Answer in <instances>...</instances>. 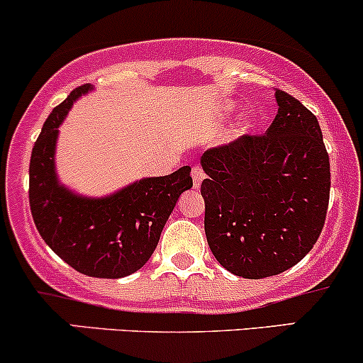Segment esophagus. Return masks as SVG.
<instances>
[{"label":"esophagus","mask_w":363,"mask_h":363,"mask_svg":"<svg viewBox=\"0 0 363 363\" xmlns=\"http://www.w3.org/2000/svg\"><path fill=\"white\" fill-rule=\"evenodd\" d=\"M191 174H193V184H194V188H200L201 181H203V179H205V170H203V167L194 165L193 169H191Z\"/></svg>","instance_id":"34e87169"}]
</instances>
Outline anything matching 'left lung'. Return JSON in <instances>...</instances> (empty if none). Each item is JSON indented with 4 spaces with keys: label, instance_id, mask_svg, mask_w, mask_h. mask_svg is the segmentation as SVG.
I'll return each instance as SVG.
<instances>
[{
    "label": "left lung",
    "instance_id": "8db88e82",
    "mask_svg": "<svg viewBox=\"0 0 363 363\" xmlns=\"http://www.w3.org/2000/svg\"><path fill=\"white\" fill-rule=\"evenodd\" d=\"M276 91L265 134L206 150L205 234L218 264L246 279L277 276L313 248L329 205L330 167L315 115Z\"/></svg>",
    "mask_w": 363,
    "mask_h": 363
}]
</instances>
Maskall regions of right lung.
<instances>
[{"instance_id":"1","label":"right lung","mask_w":363,"mask_h":363,"mask_svg":"<svg viewBox=\"0 0 363 363\" xmlns=\"http://www.w3.org/2000/svg\"><path fill=\"white\" fill-rule=\"evenodd\" d=\"M89 84L75 87L55 106L34 143L29 165V205L45 242L72 269L91 277L118 279L141 269L157 248L177 198L191 189L189 167L127 186L103 200H87L58 184L55 143L58 125Z\"/></svg>"}]
</instances>
